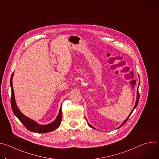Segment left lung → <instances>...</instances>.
Listing matches in <instances>:
<instances>
[{"label": "left lung", "mask_w": 159, "mask_h": 159, "mask_svg": "<svg viewBox=\"0 0 159 159\" xmlns=\"http://www.w3.org/2000/svg\"><path fill=\"white\" fill-rule=\"evenodd\" d=\"M139 85H140V83H139ZM139 87H138V89H137V101H136V102H135V105H134V107H133V110H132V111H131V112H130V114H129V116H128V118H126V120H125V121L123 122V123H122V124H121V125H120V126H119L118 128H120V127H121L122 126H123V125H125V124L126 123V121H128V118H129V116H131V113L133 112V111H134V109L136 107H137V105H138V103H139V98H140V96H139ZM86 121H87V120H86ZM87 124H88V125H89L90 127H91V128H93V129H96L95 128H94V127H93V126L91 125H90V124H89L88 122H87Z\"/></svg>", "instance_id": "1"}]
</instances>
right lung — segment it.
Instances as JSON below:
<instances>
[{
    "label": "right lung",
    "mask_w": 159,
    "mask_h": 159,
    "mask_svg": "<svg viewBox=\"0 0 159 159\" xmlns=\"http://www.w3.org/2000/svg\"><path fill=\"white\" fill-rule=\"evenodd\" d=\"M14 75V73H12L11 80H10V85L11 87V104L12 109L13 111V112L14 113L15 116L19 120V121L23 124V125L30 131L32 132L38 133H48L52 131L55 130L58 126L60 125L61 121V107L60 109L59 113L56 118V120L48 125H42L37 123L36 121H33V120L28 118L27 116H25L22 113L19 111L18 109L16 101H15V97H14V89L12 87V77Z\"/></svg>",
    "instance_id": "add662e5"
}]
</instances>
